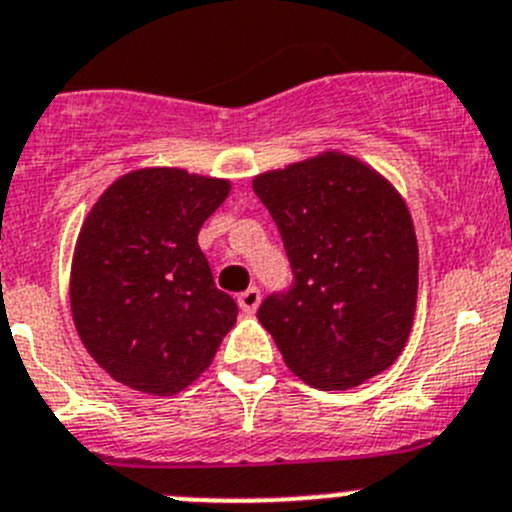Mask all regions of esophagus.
<instances>
[{"mask_svg":"<svg viewBox=\"0 0 512 512\" xmlns=\"http://www.w3.org/2000/svg\"><path fill=\"white\" fill-rule=\"evenodd\" d=\"M237 303H240L242 313L252 315L257 308H260V290H257V288L245 290V293H240V298H237Z\"/></svg>","mask_w":512,"mask_h":512,"instance_id":"obj_1","label":"esophagus"}]
</instances>
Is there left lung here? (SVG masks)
I'll list each match as a JSON object with an SVG mask.
<instances>
[{
    "label": "left lung",
    "mask_w": 512,
    "mask_h": 512,
    "mask_svg": "<svg viewBox=\"0 0 512 512\" xmlns=\"http://www.w3.org/2000/svg\"><path fill=\"white\" fill-rule=\"evenodd\" d=\"M252 189L272 214L293 288L257 321L283 361L315 389H353L389 369L417 310L419 247L396 186L336 148L262 171Z\"/></svg>",
    "instance_id": "left-lung-1"
}]
</instances>
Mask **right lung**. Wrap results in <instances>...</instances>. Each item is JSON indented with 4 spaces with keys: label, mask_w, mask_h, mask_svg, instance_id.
Segmentation results:
<instances>
[{
    "label": "right lung",
    "mask_w": 512,
    "mask_h": 512,
    "mask_svg": "<svg viewBox=\"0 0 512 512\" xmlns=\"http://www.w3.org/2000/svg\"><path fill=\"white\" fill-rule=\"evenodd\" d=\"M229 189V179L146 166L118 176L83 219L70 310L83 346L118 384L179 394L237 321L197 242Z\"/></svg>",
    "instance_id": "obj_1"
}]
</instances>
